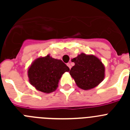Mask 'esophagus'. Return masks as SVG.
Returning a JSON list of instances; mask_svg holds the SVG:
<instances>
[{"label":"esophagus","mask_w":130,"mask_h":130,"mask_svg":"<svg viewBox=\"0 0 130 130\" xmlns=\"http://www.w3.org/2000/svg\"><path fill=\"white\" fill-rule=\"evenodd\" d=\"M67 66H68V68L70 69H71V68H72V66H71V64H70V63H68L67 64Z\"/></svg>","instance_id":"34e87169"}]
</instances>
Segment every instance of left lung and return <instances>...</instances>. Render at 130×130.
Masks as SVG:
<instances>
[{
  "label": "left lung",
  "mask_w": 130,
  "mask_h": 130,
  "mask_svg": "<svg viewBox=\"0 0 130 130\" xmlns=\"http://www.w3.org/2000/svg\"><path fill=\"white\" fill-rule=\"evenodd\" d=\"M75 65L70 74L81 89L89 90L98 86L105 77V67L100 60L92 55L81 53L72 60Z\"/></svg>",
  "instance_id": "left-lung-1"
}]
</instances>
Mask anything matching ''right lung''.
Masks as SVG:
<instances>
[{
	"label": "right lung",
	"instance_id": "add662e5",
	"mask_svg": "<svg viewBox=\"0 0 130 130\" xmlns=\"http://www.w3.org/2000/svg\"><path fill=\"white\" fill-rule=\"evenodd\" d=\"M70 68L61 60L55 59L47 55L36 59L28 68L29 82L38 90L51 93L58 87V81Z\"/></svg>",
	"mask_w": 130,
	"mask_h": 130
}]
</instances>
